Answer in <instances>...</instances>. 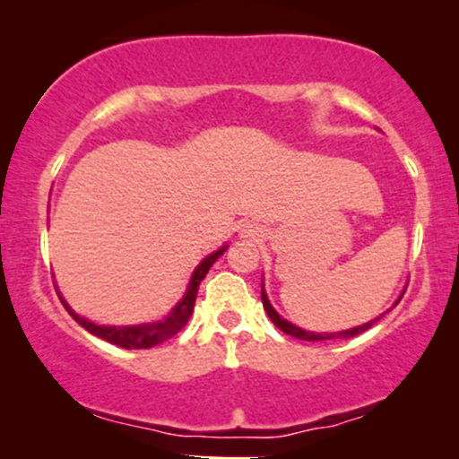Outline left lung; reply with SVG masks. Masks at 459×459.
<instances>
[{"instance_id":"obj_1","label":"left lung","mask_w":459,"mask_h":459,"mask_svg":"<svg viewBox=\"0 0 459 459\" xmlns=\"http://www.w3.org/2000/svg\"><path fill=\"white\" fill-rule=\"evenodd\" d=\"M261 299H263V308H265V313L270 315V319L273 321V325H276V328H281L284 334H291V336H296V339H302V341H330V339H350V336H356V334H360V332H365V330H368L371 328L373 324H376V321H380L382 317H384V313L380 315V317H376V319H371L368 321V324H362V325H358V328H351V330H343V332H317V334H315V332H308V330H302V328H298V325H293V324H289L287 319H282L281 315L276 313V310H273V307L270 304V299H267V293H265V289H261ZM402 299V298H399ZM397 299V302H399ZM394 302V304H397ZM388 313V310H386Z\"/></svg>"}]
</instances>
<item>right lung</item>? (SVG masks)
Returning a JSON list of instances; mask_svg holds the SVG:
<instances>
[{"instance_id": "add662e5", "label": "right lung", "mask_w": 459, "mask_h": 459, "mask_svg": "<svg viewBox=\"0 0 459 459\" xmlns=\"http://www.w3.org/2000/svg\"><path fill=\"white\" fill-rule=\"evenodd\" d=\"M226 247L229 246H222L220 250H215L213 255H209L207 259H203V263H200L196 270H194L192 281H189L187 291H186V296H183L181 302H178L177 307L170 310V315H168V317H163L160 321H152V324L97 325V324H92V321L79 317L75 310H73L65 302V298H60V299H62V304H65V308L68 310V315H71V317L75 319L82 328H86L88 332H91V334L108 341V343L125 347V350H149V347H152V345H160V343H163V341L172 339V336H175L177 332L187 324V319L192 317V313H194V302H196L200 281L207 276L209 267H212L213 263L224 255Z\"/></svg>"}]
</instances>
